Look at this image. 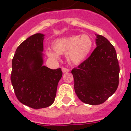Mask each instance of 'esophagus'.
Returning <instances> with one entry per match:
<instances>
[{
  "mask_svg": "<svg viewBox=\"0 0 131 131\" xmlns=\"http://www.w3.org/2000/svg\"><path fill=\"white\" fill-rule=\"evenodd\" d=\"M62 72H63V73H65V72H69V69H67V68H65V67H62Z\"/></svg>",
  "mask_w": 131,
  "mask_h": 131,
  "instance_id": "34e87169",
  "label": "esophagus"
}]
</instances>
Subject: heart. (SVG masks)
I'll use <instances>...</instances> for the list:
<instances>
[{"label":"heart","instance_id":"1","mask_svg":"<svg viewBox=\"0 0 131 131\" xmlns=\"http://www.w3.org/2000/svg\"><path fill=\"white\" fill-rule=\"evenodd\" d=\"M93 41L89 36H68L59 38L53 43L52 50H47V55L57 59L59 54H65L67 61L71 64H79L87 59L93 48Z\"/></svg>","mask_w":131,"mask_h":131}]
</instances>
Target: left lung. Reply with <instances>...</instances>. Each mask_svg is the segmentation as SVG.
I'll return each instance as SVG.
<instances>
[{
  "mask_svg": "<svg viewBox=\"0 0 131 131\" xmlns=\"http://www.w3.org/2000/svg\"><path fill=\"white\" fill-rule=\"evenodd\" d=\"M96 48L90 56L72 70L75 92L82 102L100 105L113 95L119 86L120 68L114 47L96 35Z\"/></svg>",
  "mask_w": 131,
  "mask_h": 131,
  "instance_id": "8db88e82",
  "label": "left lung"
}]
</instances>
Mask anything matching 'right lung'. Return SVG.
<instances>
[{
  "instance_id": "obj_1",
  "label": "right lung",
  "mask_w": 131,
  "mask_h": 131,
  "mask_svg": "<svg viewBox=\"0 0 131 131\" xmlns=\"http://www.w3.org/2000/svg\"><path fill=\"white\" fill-rule=\"evenodd\" d=\"M44 35L36 34L18 47L12 61L11 82L14 93L24 105L33 109L51 105L56 96L61 68L43 65Z\"/></svg>"
}]
</instances>
